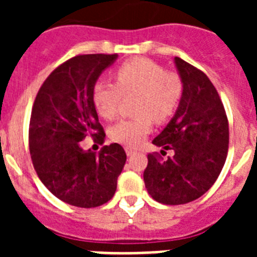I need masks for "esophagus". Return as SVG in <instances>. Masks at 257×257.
<instances>
[{"mask_svg":"<svg viewBox=\"0 0 257 257\" xmlns=\"http://www.w3.org/2000/svg\"><path fill=\"white\" fill-rule=\"evenodd\" d=\"M124 151H126L127 156H133V154L136 152V149L133 148V147H124Z\"/></svg>","mask_w":257,"mask_h":257,"instance_id":"34e87169","label":"esophagus"}]
</instances>
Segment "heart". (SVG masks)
I'll return each instance as SVG.
<instances>
[{
    "label": "heart",
    "instance_id": "obj_1",
    "mask_svg": "<svg viewBox=\"0 0 257 257\" xmlns=\"http://www.w3.org/2000/svg\"><path fill=\"white\" fill-rule=\"evenodd\" d=\"M114 83L97 82L92 100L101 118L112 121L119 113L123 97L136 96L134 118L122 119L109 130L110 139L136 147L152 130V118L158 123L172 117L181 101L184 82L180 74L166 70L151 59L135 58L113 72Z\"/></svg>",
    "mask_w": 257,
    "mask_h": 257
}]
</instances>
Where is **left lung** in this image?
Here are the masks:
<instances>
[{"label":"left lung","instance_id":"1","mask_svg":"<svg viewBox=\"0 0 257 257\" xmlns=\"http://www.w3.org/2000/svg\"><path fill=\"white\" fill-rule=\"evenodd\" d=\"M184 92L178 110L153 140L145 188L163 205H184L203 196L219 178L229 148V123L217 90L198 68L175 58ZM166 150L174 156L163 159Z\"/></svg>","mask_w":257,"mask_h":257}]
</instances>
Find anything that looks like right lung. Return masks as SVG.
<instances>
[{
  "mask_svg": "<svg viewBox=\"0 0 257 257\" xmlns=\"http://www.w3.org/2000/svg\"><path fill=\"white\" fill-rule=\"evenodd\" d=\"M117 54H87L68 59L52 70L40 87L29 121V151L40 180L50 192L76 207L101 206L114 196L126 153L117 143L100 153L83 151L92 138L104 144L92 91Z\"/></svg>",
  "mask_w": 257,
  "mask_h": 257,
  "instance_id": "obj_1",
  "label": "right lung"
}]
</instances>
